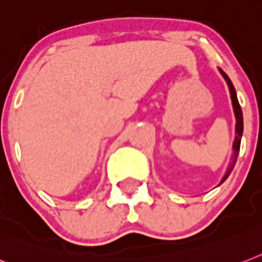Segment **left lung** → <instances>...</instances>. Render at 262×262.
<instances>
[{
    "mask_svg": "<svg viewBox=\"0 0 262 262\" xmlns=\"http://www.w3.org/2000/svg\"><path fill=\"white\" fill-rule=\"evenodd\" d=\"M220 69V73L222 75V77L225 79L226 84H228L229 87V92H230V99H232V105H233V111H234V116H235V138H234V142H233V154H232V162L229 163V167L225 172V175L222 177L221 183H224L228 177L230 175L232 172L233 167L235 165V161H237V157H238V152H239V144H241V138H243V133H244V120H243V111H241V107H239V103H238V99H237V94H235V90L233 87L232 81L229 79V76L226 73L222 71L221 68ZM218 185V186H220Z\"/></svg>",
    "mask_w": 262,
    "mask_h": 262,
    "instance_id": "left-lung-1",
    "label": "left lung"
}]
</instances>
